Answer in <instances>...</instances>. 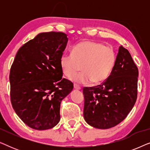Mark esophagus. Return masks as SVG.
<instances>
[{
    "instance_id": "1",
    "label": "esophagus",
    "mask_w": 150,
    "mask_h": 150,
    "mask_svg": "<svg viewBox=\"0 0 150 150\" xmlns=\"http://www.w3.org/2000/svg\"><path fill=\"white\" fill-rule=\"evenodd\" d=\"M74 89H76V90H80V89H81V87H80V86H79V85H76V84H74Z\"/></svg>"
}]
</instances>
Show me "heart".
Segmentation results:
<instances>
[{"label": "heart", "mask_w": 150, "mask_h": 150, "mask_svg": "<svg viewBox=\"0 0 150 150\" xmlns=\"http://www.w3.org/2000/svg\"><path fill=\"white\" fill-rule=\"evenodd\" d=\"M116 61L113 49L101 43L86 40L75 45L71 54L60 58L61 71L65 76L73 77L81 69L83 72L72 79L80 85H99L108 77Z\"/></svg>", "instance_id": "b5f03b06"}]
</instances>
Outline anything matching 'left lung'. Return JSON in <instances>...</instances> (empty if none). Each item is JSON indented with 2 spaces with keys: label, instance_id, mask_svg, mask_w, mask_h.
Instances as JSON below:
<instances>
[{
  "label": "left lung",
  "instance_id": "obj_1",
  "mask_svg": "<svg viewBox=\"0 0 150 150\" xmlns=\"http://www.w3.org/2000/svg\"><path fill=\"white\" fill-rule=\"evenodd\" d=\"M139 70L128 50L121 46L111 72L102 85L84 87V118L99 129L112 128L132 109L137 98Z\"/></svg>",
  "mask_w": 150,
  "mask_h": 150
}]
</instances>
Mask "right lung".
I'll list each match as a JSON object with an SVG mask.
<instances>
[{
	"mask_svg": "<svg viewBox=\"0 0 150 150\" xmlns=\"http://www.w3.org/2000/svg\"><path fill=\"white\" fill-rule=\"evenodd\" d=\"M67 41L62 32L38 34L18 50L11 65L12 106L35 130H48L58 124L61 102L73 89V83L62 79L59 63Z\"/></svg>",
	"mask_w": 150,
	"mask_h": 150,
	"instance_id": "add662e5",
	"label": "right lung"
}]
</instances>
